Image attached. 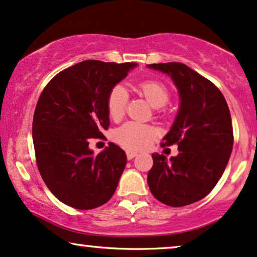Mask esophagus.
Segmentation results:
<instances>
[{
    "mask_svg": "<svg viewBox=\"0 0 257 257\" xmlns=\"http://www.w3.org/2000/svg\"><path fill=\"white\" fill-rule=\"evenodd\" d=\"M137 155H138V153L136 151H132V150H127V151H126V157H127V159H133Z\"/></svg>",
    "mask_w": 257,
    "mask_h": 257,
    "instance_id": "1",
    "label": "esophagus"
}]
</instances>
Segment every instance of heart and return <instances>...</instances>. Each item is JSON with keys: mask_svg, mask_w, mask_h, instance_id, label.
<instances>
[{"mask_svg": "<svg viewBox=\"0 0 257 257\" xmlns=\"http://www.w3.org/2000/svg\"><path fill=\"white\" fill-rule=\"evenodd\" d=\"M137 91L148 100L155 108L163 107L170 99L169 89L162 82L156 80H146L137 85ZM128 94L122 85H115L108 93L107 111L113 120H119L125 113ZM156 131L152 126L128 121L113 133V139L122 148L130 150H142L151 143Z\"/></svg>", "mask_w": 257, "mask_h": 257, "instance_id": "obj_1", "label": "heart"}]
</instances>
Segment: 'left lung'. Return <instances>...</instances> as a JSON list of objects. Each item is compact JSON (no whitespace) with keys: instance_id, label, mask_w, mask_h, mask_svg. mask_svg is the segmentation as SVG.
<instances>
[{"instance_id":"8db88e82","label":"left lung","mask_w":257,"mask_h":257,"mask_svg":"<svg viewBox=\"0 0 257 257\" xmlns=\"http://www.w3.org/2000/svg\"><path fill=\"white\" fill-rule=\"evenodd\" d=\"M146 67L169 75L179 94V108L163 146L178 145V155L152 153L149 188L159 202L184 206L204 198L228 164L234 144L231 115L221 91L184 63Z\"/></svg>"}]
</instances>
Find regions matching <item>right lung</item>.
Listing matches in <instances>:
<instances>
[{
  "mask_svg": "<svg viewBox=\"0 0 257 257\" xmlns=\"http://www.w3.org/2000/svg\"><path fill=\"white\" fill-rule=\"evenodd\" d=\"M137 66L86 60L56 74L40 95L33 119L36 163L52 194L72 208H98L118 186L124 150L109 143L94 155L88 145L109 126V91Z\"/></svg>",
  "mask_w": 257,
  "mask_h": 257,
  "instance_id": "obj_1",
  "label": "right lung"
}]
</instances>
